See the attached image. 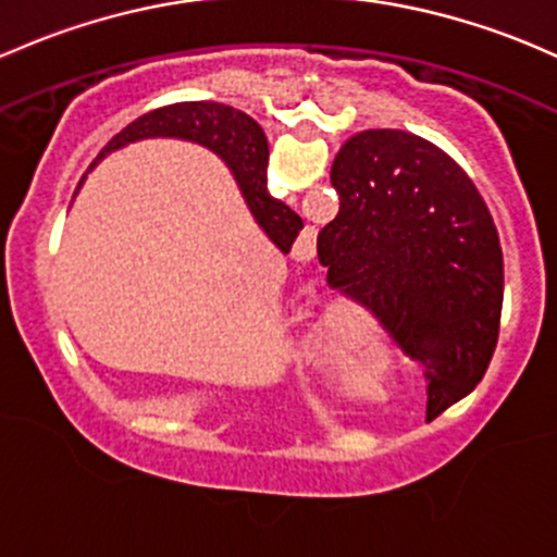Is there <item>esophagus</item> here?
Wrapping results in <instances>:
<instances>
[{
  "label": "esophagus",
  "mask_w": 557,
  "mask_h": 557,
  "mask_svg": "<svg viewBox=\"0 0 557 557\" xmlns=\"http://www.w3.org/2000/svg\"><path fill=\"white\" fill-rule=\"evenodd\" d=\"M294 314L304 327H314V298H312V294H298L294 298Z\"/></svg>",
  "instance_id": "34e87169"
}]
</instances>
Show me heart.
Instances as JSON below:
<instances>
[{
  "instance_id": "heart-1",
  "label": "heart",
  "mask_w": 557,
  "mask_h": 557,
  "mask_svg": "<svg viewBox=\"0 0 557 557\" xmlns=\"http://www.w3.org/2000/svg\"><path fill=\"white\" fill-rule=\"evenodd\" d=\"M392 202H395V200H392V197H382V200H379L376 205H373V208H371V215H368V221H366V224H379V219H384V215L386 213H389V208H392ZM327 210H331V205H323V208H320L318 210V213H312L314 215V219H318V215H323V213H327Z\"/></svg>"
}]
</instances>
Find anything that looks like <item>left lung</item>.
I'll return each mask as SVG.
<instances>
[{
  "label": "left lung",
  "mask_w": 557,
  "mask_h": 557,
  "mask_svg": "<svg viewBox=\"0 0 557 557\" xmlns=\"http://www.w3.org/2000/svg\"><path fill=\"white\" fill-rule=\"evenodd\" d=\"M419 149L421 186L395 224L323 261V314L344 344L336 392L371 426L437 417L499 338L505 259L488 202L446 151Z\"/></svg>",
  "instance_id": "8db88e82"
}]
</instances>
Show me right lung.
<instances>
[{
	"label": "right lung",
	"mask_w": 557,
	"mask_h": 557,
	"mask_svg": "<svg viewBox=\"0 0 557 557\" xmlns=\"http://www.w3.org/2000/svg\"><path fill=\"white\" fill-rule=\"evenodd\" d=\"M288 338H294V325L288 323V318H283L274 325L269 342L263 344V352L253 362V368H250V376L243 384V389L234 392L230 400L221 403L213 411L186 421L178 430L157 432L160 441L186 450H224L239 446L250 435H256V430L261 426L263 411H267V400H263V366Z\"/></svg>",
	"instance_id": "add662e5"
}]
</instances>
